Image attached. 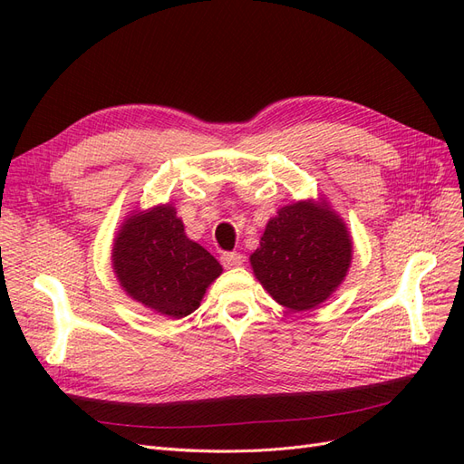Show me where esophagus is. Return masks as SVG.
I'll return each mask as SVG.
<instances>
[{
	"label": "esophagus",
	"mask_w": 464,
	"mask_h": 464,
	"mask_svg": "<svg viewBox=\"0 0 464 464\" xmlns=\"http://www.w3.org/2000/svg\"><path fill=\"white\" fill-rule=\"evenodd\" d=\"M220 263L227 269H234V266H240L244 263V256L237 254V251H224L220 256Z\"/></svg>",
	"instance_id": "34e87169"
}]
</instances>
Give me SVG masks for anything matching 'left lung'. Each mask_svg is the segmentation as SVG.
Masks as SVG:
<instances>
[{"label": "left lung", "instance_id": "8db88e82", "mask_svg": "<svg viewBox=\"0 0 464 464\" xmlns=\"http://www.w3.org/2000/svg\"><path fill=\"white\" fill-rule=\"evenodd\" d=\"M353 242L333 210L314 203L283 207L251 256L263 288L294 312L325 302L346 276Z\"/></svg>", "mask_w": 464, "mask_h": 464}]
</instances>
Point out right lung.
Here are the masks:
<instances>
[{
	"label": "right lung",
	"mask_w": 464,
	"mask_h": 464,
	"mask_svg": "<svg viewBox=\"0 0 464 464\" xmlns=\"http://www.w3.org/2000/svg\"><path fill=\"white\" fill-rule=\"evenodd\" d=\"M111 259L133 300L176 319L198 310L207 286L222 273L220 263L186 236L172 205L125 222Z\"/></svg>",
	"instance_id": "add662e5"
}]
</instances>
